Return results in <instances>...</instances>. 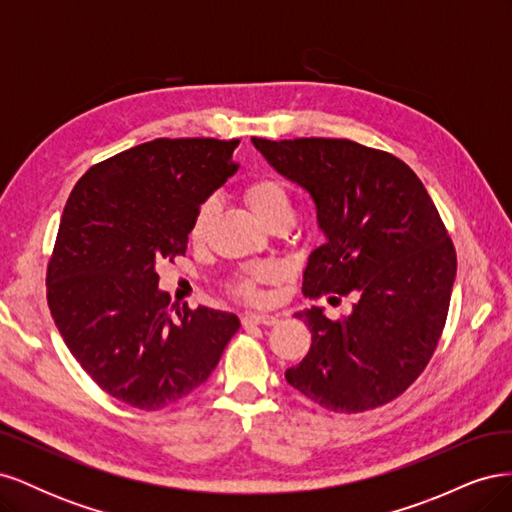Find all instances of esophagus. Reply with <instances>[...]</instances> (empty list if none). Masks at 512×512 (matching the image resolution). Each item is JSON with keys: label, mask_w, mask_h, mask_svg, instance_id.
Returning <instances> with one entry per match:
<instances>
[{"label": "esophagus", "mask_w": 512, "mask_h": 512, "mask_svg": "<svg viewBox=\"0 0 512 512\" xmlns=\"http://www.w3.org/2000/svg\"><path fill=\"white\" fill-rule=\"evenodd\" d=\"M241 322H243V327H250V324H265V327H271V324L277 322V316H269V314H243Z\"/></svg>", "instance_id": "esophagus-1"}]
</instances>
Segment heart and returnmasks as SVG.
<instances>
[{
	"instance_id": "1",
	"label": "heart",
	"mask_w": 512,
	"mask_h": 512,
	"mask_svg": "<svg viewBox=\"0 0 512 512\" xmlns=\"http://www.w3.org/2000/svg\"><path fill=\"white\" fill-rule=\"evenodd\" d=\"M245 200L250 209L254 211L256 218L260 220V224H273L277 220H290L294 215V207H292V196L288 192L286 185L275 179V177H258L254 181L247 183L245 188ZM215 215V203L213 200H207V203L200 205L194 213V220L190 226V241L194 245L205 243L209 226L213 222ZM280 277V271L273 265H254L250 269H245L243 273H239L235 280L230 282V292L235 294L237 299L243 301H256L260 297L258 292V284L265 282H273Z\"/></svg>"
}]
</instances>
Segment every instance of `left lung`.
Returning <instances> with one entry per match:
<instances>
[{
  "label": "left lung",
  "mask_w": 512,
  "mask_h": 512,
  "mask_svg": "<svg viewBox=\"0 0 512 512\" xmlns=\"http://www.w3.org/2000/svg\"><path fill=\"white\" fill-rule=\"evenodd\" d=\"M252 143L316 205L324 243L307 258L305 297H356L342 320L318 305L294 314L312 346L288 384L333 412L389 404L429 363L451 303L457 256L436 205L386 151L346 138Z\"/></svg>",
  "instance_id": "obj_1"
}]
</instances>
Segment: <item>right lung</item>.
<instances>
[{"label": "right lung", "instance_id": "1", "mask_svg": "<svg viewBox=\"0 0 512 512\" xmlns=\"http://www.w3.org/2000/svg\"><path fill=\"white\" fill-rule=\"evenodd\" d=\"M239 141L156 138L76 181L46 271L68 350L102 391L141 410L190 395L241 327L235 314L168 312L156 267L188 247L196 209L237 173Z\"/></svg>", "mask_w": 512, "mask_h": 512}]
</instances>
